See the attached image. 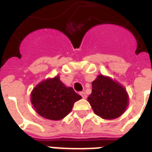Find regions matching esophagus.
<instances>
[{
  "label": "esophagus",
  "mask_w": 152,
  "mask_h": 152,
  "mask_svg": "<svg viewBox=\"0 0 152 152\" xmlns=\"http://www.w3.org/2000/svg\"><path fill=\"white\" fill-rule=\"evenodd\" d=\"M80 95H81V97L83 98V99H86V98H87V95H86V93L83 92V91H81V92H80Z\"/></svg>",
  "instance_id": "esophagus-1"
}]
</instances>
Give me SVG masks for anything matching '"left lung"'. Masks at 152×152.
Returning a JSON list of instances; mask_svg holds the SVG:
<instances>
[{
	"label": "left lung",
	"instance_id": "8db88e82",
	"mask_svg": "<svg viewBox=\"0 0 152 152\" xmlns=\"http://www.w3.org/2000/svg\"><path fill=\"white\" fill-rule=\"evenodd\" d=\"M88 100L95 114L103 119L120 117L129 102L125 88L102 75H99L92 82V91Z\"/></svg>",
	"mask_w": 152,
	"mask_h": 152
}]
</instances>
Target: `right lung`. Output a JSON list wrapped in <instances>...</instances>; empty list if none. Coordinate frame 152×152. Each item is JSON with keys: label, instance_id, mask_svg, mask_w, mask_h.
Instances as JSON below:
<instances>
[{"label": "right lung", "instance_id": "obj_1", "mask_svg": "<svg viewBox=\"0 0 152 152\" xmlns=\"http://www.w3.org/2000/svg\"><path fill=\"white\" fill-rule=\"evenodd\" d=\"M81 99L72 88H67L59 76L38 84L32 91L31 100L39 115L50 120H61L72 110L73 104Z\"/></svg>", "mask_w": 152, "mask_h": 152}]
</instances>
